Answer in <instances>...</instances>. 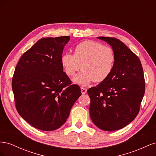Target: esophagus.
Masks as SVG:
<instances>
[{
  "mask_svg": "<svg viewBox=\"0 0 156 156\" xmlns=\"http://www.w3.org/2000/svg\"><path fill=\"white\" fill-rule=\"evenodd\" d=\"M81 93H82L83 95H84V94H85L87 93V89L85 88L81 87Z\"/></svg>",
  "mask_w": 156,
  "mask_h": 156,
  "instance_id": "obj_1",
  "label": "esophagus"
}]
</instances>
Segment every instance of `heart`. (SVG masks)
Returning a JSON list of instances; mask_svg holds the SVG:
<instances>
[{
  "mask_svg": "<svg viewBox=\"0 0 156 156\" xmlns=\"http://www.w3.org/2000/svg\"><path fill=\"white\" fill-rule=\"evenodd\" d=\"M115 55L110 47L99 42L84 41L75 46L74 55L64 53L61 64L65 73L72 76L81 68L82 71L73 78V83L87 86L94 81L101 83L107 79L114 67Z\"/></svg>",
  "mask_w": 156,
  "mask_h": 156,
  "instance_id": "heart-1",
  "label": "heart"
}]
</instances>
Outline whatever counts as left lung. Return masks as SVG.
<instances>
[{"mask_svg":"<svg viewBox=\"0 0 156 156\" xmlns=\"http://www.w3.org/2000/svg\"><path fill=\"white\" fill-rule=\"evenodd\" d=\"M114 51L115 62L108 77L88 90L90 115L99 128H123L138 115L145 91L143 69L138 56L115 37H98Z\"/></svg>","mask_w":156,"mask_h":156,"instance_id":"1","label":"left lung"}]
</instances>
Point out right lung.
I'll use <instances>...</instances> for the list:
<instances>
[{"label":"right lung","mask_w":156,"mask_h":156,"mask_svg":"<svg viewBox=\"0 0 156 156\" xmlns=\"http://www.w3.org/2000/svg\"><path fill=\"white\" fill-rule=\"evenodd\" d=\"M69 36L44 37L22 55L12 79V90L19 114L36 128L53 131L68 119L81 96L71 84L61 64Z\"/></svg>","instance_id":"add662e5"}]
</instances>
